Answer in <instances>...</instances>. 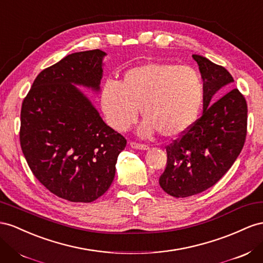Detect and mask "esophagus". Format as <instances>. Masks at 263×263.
Returning <instances> with one entry per match:
<instances>
[{"label": "esophagus", "mask_w": 263, "mask_h": 263, "mask_svg": "<svg viewBox=\"0 0 263 263\" xmlns=\"http://www.w3.org/2000/svg\"><path fill=\"white\" fill-rule=\"evenodd\" d=\"M130 147L135 148V149H141V151H147V149L149 148L148 145L139 144V143H136V141H130Z\"/></svg>", "instance_id": "1"}]
</instances>
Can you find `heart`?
<instances>
[{
    "instance_id": "heart-1",
    "label": "heart",
    "mask_w": 263,
    "mask_h": 263,
    "mask_svg": "<svg viewBox=\"0 0 263 263\" xmlns=\"http://www.w3.org/2000/svg\"><path fill=\"white\" fill-rule=\"evenodd\" d=\"M202 97L199 74L170 63H146L127 69L120 83L105 81L99 94L106 122L112 128L128 129L140 108L146 119L140 134L148 136L157 130L162 137H177L190 128Z\"/></svg>"
}]
</instances>
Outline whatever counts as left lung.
<instances>
[{
  "instance_id": "1",
  "label": "left lung",
  "mask_w": 263,
  "mask_h": 263,
  "mask_svg": "<svg viewBox=\"0 0 263 263\" xmlns=\"http://www.w3.org/2000/svg\"><path fill=\"white\" fill-rule=\"evenodd\" d=\"M203 81V112L179 138L166 147L167 165L159 177L165 193L176 198L212 187L236 161L247 136L248 106L233 88L214 102L220 89L233 82L223 66L193 55Z\"/></svg>"
}]
</instances>
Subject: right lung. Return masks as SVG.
Segmentation results:
<instances>
[{"label": "right lung", "mask_w": 263, "mask_h": 263, "mask_svg": "<svg viewBox=\"0 0 263 263\" xmlns=\"http://www.w3.org/2000/svg\"><path fill=\"white\" fill-rule=\"evenodd\" d=\"M105 52L73 53L37 75L21 108L20 143L52 194L91 202L108 190L127 140L106 125L76 85L99 90Z\"/></svg>", "instance_id": "1"}]
</instances>
